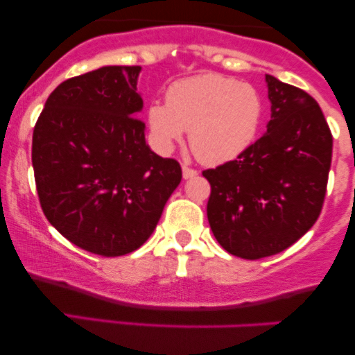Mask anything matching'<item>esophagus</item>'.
Wrapping results in <instances>:
<instances>
[{
	"instance_id": "34e87169",
	"label": "esophagus",
	"mask_w": 355,
	"mask_h": 355,
	"mask_svg": "<svg viewBox=\"0 0 355 355\" xmlns=\"http://www.w3.org/2000/svg\"><path fill=\"white\" fill-rule=\"evenodd\" d=\"M182 175H183V178H185V180H189V178H193V177H197V170H193V168H189V166H182Z\"/></svg>"
}]
</instances>
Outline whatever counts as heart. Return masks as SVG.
Returning <instances> with one entry per match:
<instances>
[{
    "instance_id": "1",
    "label": "heart",
    "mask_w": 355,
    "mask_h": 355,
    "mask_svg": "<svg viewBox=\"0 0 355 355\" xmlns=\"http://www.w3.org/2000/svg\"><path fill=\"white\" fill-rule=\"evenodd\" d=\"M262 116L263 100L255 87L217 73L175 81L166 105L153 101L146 110L157 152H172L189 130L191 150L207 165L227 164L245 152Z\"/></svg>"
}]
</instances>
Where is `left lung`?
<instances>
[{
    "label": "left lung",
    "mask_w": 355,
    "mask_h": 355,
    "mask_svg": "<svg viewBox=\"0 0 355 355\" xmlns=\"http://www.w3.org/2000/svg\"><path fill=\"white\" fill-rule=\"evenodd\" d=\"M267 130L237 160L203 177L211 193L207 217L227 252L257 260L275 255L311 230L322 210L332 135L317 101L266 75Z\"/></svg>",
    "instance_id": "left-lung-1"
}]
</instances>
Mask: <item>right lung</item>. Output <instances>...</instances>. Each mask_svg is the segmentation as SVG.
<instances>
[{"instance_id": "add662e5", "label": "right lung", "mask_w": 355, "mask_h": 355, "mask_svg": "<svg viewBox=\"0 0 355 355\" xmlns=\"http://www.w3.org/2000/svg\"><path fill=\"white\" fill-rule=\"evenodd\" d=\"M141 67H103L55 88L33 130L36 190L50 223L103 257L137 250L182 182L145 140Z\"/></svg>"}]
</instances>
